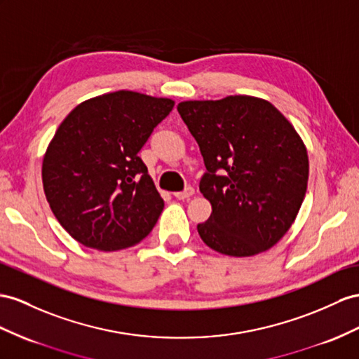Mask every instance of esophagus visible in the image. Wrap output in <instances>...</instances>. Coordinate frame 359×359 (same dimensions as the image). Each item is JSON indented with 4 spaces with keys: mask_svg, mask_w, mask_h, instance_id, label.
<instances>
[{
    "mask_svg": "<svg viewBox=\"0 0 359 359\" xmlns=\"http://www.w3.org/2000/svg\"><path fill=\"white\" fill-rule=\"evenodd\" d=\"M191 196H194V188H191V187L185 188V189L180 191V192H174V197L179 198V200H187Z\"/></svg>",
    "mask_w": 359,
    "mask_h": 359,
    "instance_id": "34e87169",
    "label": "esophagus"
}]
</instances>
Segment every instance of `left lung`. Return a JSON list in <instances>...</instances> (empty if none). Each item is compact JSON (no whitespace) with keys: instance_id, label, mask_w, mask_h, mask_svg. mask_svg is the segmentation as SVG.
<instances>
[{"instance_id":"obj_1","label":"left lung","mask_w":359,"mask_h":359,"mask_svg":"<svg viewBox=\"0 0 359 359\" xmlns=\"http://www.w3.org/2000/svg\"><path fill=\"white\" fill-rule=\"evenodd\" d=\"M206 172L200 192L212 205L197 226L210 249L236 258L262 253L290 231L306 194L308 151L270 101L250 95L177 106Z\"/></svg>"}]
</instances>
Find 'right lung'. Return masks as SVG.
I'll return each mask as SVG.
<instances>
[{
	"label": "right lung",
	"instance_id": "add662e5",
	"mask_svg": "<svg viewBox=\"0 0 359 359\" xmlns=\"http://www.w3.org/2000/svg\"><path fill=\"white\" fill-rule=\"evenodd\" d=\"M174 107L170 98L116 90L80 103L43 154V192L54 217L90 249H127L151 232L163 200L137 156Z\"/></svg>",
	"mask_w": 359,
	"mask_h": 359
}]
</instances>
